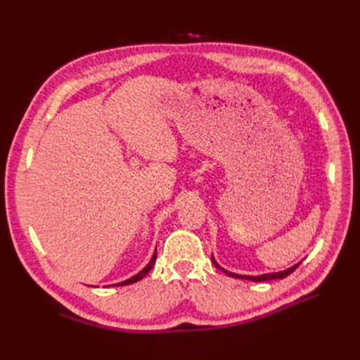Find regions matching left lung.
I'll return each instance as SVG.
<instances>
[{
	"mask_svg": "<svg viewBox=\"0 0 360 360\" xmlns=\"http://www.w3.org/2000/svg\"><path fill=\"white\" fill-rule=\"evenodd\" d=\"M212 261H213V264H214L217 269H221L225 275L231 276V278H238V279H248V281H254V282H263V281H271V279H284V278H287L290 274H292V271L296 270V269L300 266V263H297V264H294L292 267H290V269H287V270L276 271V274H266V275H259V276H246V275H237V274H233V271H228V270L222 269L219 264L216 263V261H214V258H213V257H212Z\"/></svg>",
	"mask_w": 360,
	"mask_h": 360,
	"instance_id": "left-lung-1",
	"label": "left lung"
}]
</instances>
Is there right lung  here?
<instances>
[{
    "label": "right lung",
    "mask_w": 360,
    "mask_h": 360,
    "mask_svg": "<svg viewBox=\"0 0 360 360\" xmlns=\"http://www.w3.org/2000/svg\"><path fill=\"white\" fill-rule=\"evenodd\" d=\"M155 261H156V250H155V254H153V257H151V259H150V263L139 271L138 275H135V276H132V278H129V279H126V281H123V282H120V284H115V285H118V287H122V285H129V284H134V282H138V281H141L143 279L148 271L151 270V267H153V264H155Z\"/></svg>",
    "instance_id": "1"
}]
</instances>
